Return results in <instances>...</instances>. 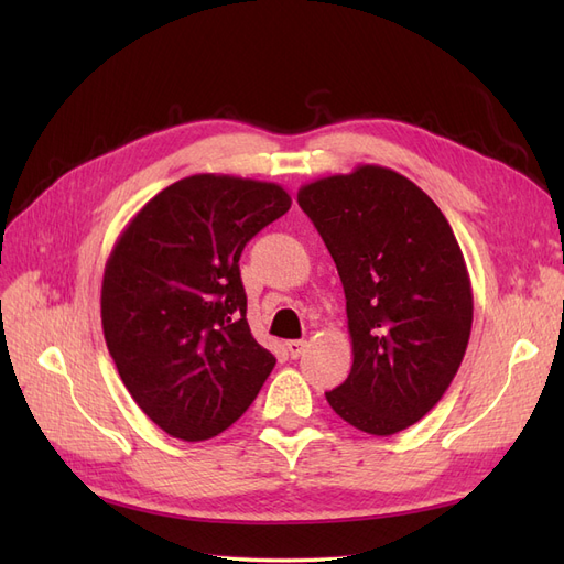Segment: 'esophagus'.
Returning <instances> with one entry per match:
<instances>
[{"label":"esophagus","instance_id":"1","mask_svg":"<svg viewBox=\"0 0 564 564\" xmlns=\"http://www.w3.org/2000/svg\"><path fill=\"white\" fill-rule=\"evenodd\" d=\"M286 350L296 360V357H301V352L305 350V340H299V338L296 340H286Z\"/></svg>","mask_w":564,"mask_h":564}]
</instances>
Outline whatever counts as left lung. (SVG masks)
Listing matches in <instances>:
<instances>
[{"mask_svg":"<svg viewBox=\"0 0 564 564\" xmlns=\"http://www.w3.org/2000/svg\"><path fill=\"white\" fill-rule=\"evenodd\" d=\"M308 214L346 292L352 369L324 392L369 435H392L442 400L466 355L473 292L437 204L392 169L365 164L303 185Z\"/></svg>","mask_w":564,"mask_h":564,"instance_id":"8db88e82","label":"left lung"}]
</instances>
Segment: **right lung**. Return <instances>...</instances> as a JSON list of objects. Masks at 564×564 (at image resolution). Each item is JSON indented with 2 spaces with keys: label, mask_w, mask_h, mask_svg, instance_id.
Instances as JSON below:
<instances>
[{
  "label": "right lung",
  "mask_w": 564,
  "mask_h": 564,
  "mask_svg": "<svg viewBox=\"0 0 564 564\" xmlns=\"http://www.w3.org/2000/svg\"><path fill=\"white\" fill-rule=\"evenodd\" d=\"M289 207L275 183L195 174L119 235L100 292L106 344L135 404L172 437L230 429L275 367L249 329L240 256Z\"/></svg>",
  "instance_id": "1"
}]
</instances>
